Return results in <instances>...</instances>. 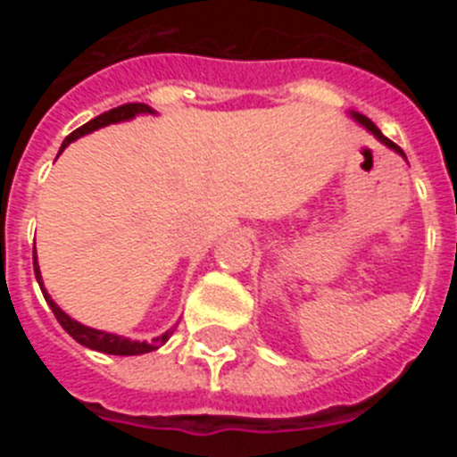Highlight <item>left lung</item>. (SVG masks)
I'll list each match as a JSON object with an SVG mask.
<instances>
[{"label":"left lung","instance_id":"8db88e82","mask_svg":"<svg viewBox=\"0 0 457 457\" xmlns=\"http://www.w3.org/2000/svg\"><path fill=\"white\" fill-rule=\"evenodd\" d=\"M353 119H354V120H357V123H361V125H364L366 130H369V132H370V135H375V137H378V139H379V141H382V144H385V146L394 148V151H395V153H401V155H403V157H405V153H403V151H401V146H395L394 141H391V139H386V137H385V135H382V132H379V128H378V125H375V123H373V120H370V119H366V116H364V114H357V112H353Z\"/></svg>","mask_w":457,"mask_h":457}]
</instances>
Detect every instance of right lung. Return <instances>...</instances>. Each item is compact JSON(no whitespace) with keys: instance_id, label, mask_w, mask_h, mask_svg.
I'll use <instances>...</instances> for the list:
<instances>
[{"instance_id":"right-lung-1","label":"right lung","mask_w":457,"mask_h":457,"mask_svg":"<svg viewBox=\"0 0 457 457\" xmlns=\"http://www.w3.org/2000/svg\"><path fill=\"white\" fill-rule=\"evenodd\" d=\"M137 114H155L148 104L144 103H128V104H120V107H114L109 109V112H104V114L96 116V119H91L88 123H84L82 128H78L75 132H71V135L63 139L62 144V151L63 148L71 144V141L79 139V137L88 135V132L98 130V128H104V125L109 123H120V120H130L135 119ZM34 274H36V281H38L40 290H43V297H46V302L50 304L52 313L56 316V320H59V325L66 329L68 334H71L72 338L78 343H82L84 348H91V350H98V353H104V354H123V357H130V354H144V353H153V350H157L160 345H164V343L169 341V337L173 334V329H169V332H164L162 337L153 338L151 343L146 341H130V338H123V337H116V334H109V332H100V329H93V327H87L82 325V322L72 320L68 313H63L59 306H56V302L52 300L50 295H47V290L43 288V278H40V268H38V261H36L34 256Z\"/></svg>"}]
</instances>
